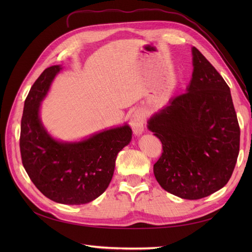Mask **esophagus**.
Wrapping results in <instances>:
<instances>
[{
	"instance_id": "1",
	"label": "esophagus",
	"mask_w": 252,
	"mask_h": 252,
	"mask_svg": "<svg viewBox=\"0 0 252 252\" xmlns=\"http://www.w3.org/2000/svg\"><path fill=\"white\" fill-rule=\"evenodd\" d=\"M144 122L145 116L142 111H135L130 118V125L135 134H141L144 130Z\"/></svg>"
}]
</instances>
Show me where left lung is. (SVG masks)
<instances>
[{"label":"left lung","instance_id":"obj_1","mask_svg":"<svg viewBox=\"0 0 252 252\" xmlns=\"http://www.w3.org/2000/svg\"><path fill=\"white\" fill-rule=\"evenodd\" d=\"M192 79L185 94L148 121L162 142L154 165L161 187L186 200H199L223 188L240 151V126L229 86L192 47Z\"/></svg>","mask_w":252,"mask_h":252}]
</instances>
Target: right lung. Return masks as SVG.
<instances>
[{
    "label": "right lung",
    "instance_id": "1",
    "mask_svg": "<svg viewBox=\"0 0 252 252\" xmlns=\"http://www.w3.org/2000/svg\"><path fill=\"white\" fill-rule=\"evenodd\" d=\"M60 70L58 65L45 69L26 97L21 121V158L30 180L45 196L61 204L81 205L107 189L117 156L130 142L132 131L125 125L79 143L53 140L42 126L39 109Z\"/></svg>",
    "mask_w": 252,
    "mask_h": 252
}]
</instances>
